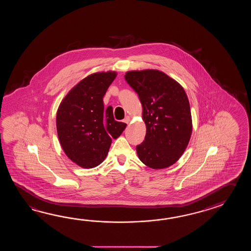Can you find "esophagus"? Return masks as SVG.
<instances>
[{"label":"esophagus","instance_id":"esophagus-1","mask_svg":"<svg viewBox=\"0 0 251 251\" xmlns=\"http://www.w3.org/2000/svg\"><path fill=\"white\" fill-rule=\"evenodd\" d=\"M130 120H131V118H130V117H126V118H125V119H124V123L129 124V122H130Z\"/></svg>","mask_w":251,"mask_h":251}]
</instances>
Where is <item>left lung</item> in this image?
<instances>
[{
	"label": "left lung",
	"instance_id": "1",
	"mask_svg": "<svg viewBox=\"0 0 251 251\" xmlns=\"http://www.w3.org/2000/svg\"><path fill=\"white\" fill-rule=\"evenodd\" d=\"M125 79L138 94L146 125L139 159L151 169H164L180 158L192 133L187 94L176 80L157 70L128 72Z\"/></svg>",
	"mask_w": 251,
	"mask_h": 251
}]
</instances>
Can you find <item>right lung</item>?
I'll list each match as a JSON object with an SVG mask.
<instances>
[{
	"label": "right lung",
	"instance_id": "obj_1",
	"mask_svg": "<svg viewBox=\"0 0 251 251\" xmlns=\"http://www.w3.org/2000/svg\"><path fill=\"white\" fill-rule=\"evenodd\" d=\"M116 76L115 72L87 76L59 106L56 128L60 144L70 160L82 168L100 165L112 138H118L126 126L114 119L111 106L105 109L103 104V97Z\"/></svg>",
	"mask_w": 251,
	"mask_h": 251
}]
</instances>
